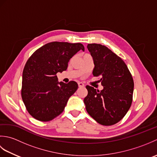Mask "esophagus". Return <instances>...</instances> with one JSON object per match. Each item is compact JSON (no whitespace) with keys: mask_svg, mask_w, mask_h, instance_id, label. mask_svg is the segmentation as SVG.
<instances>
[{"mask_svg":"<svg viewBox=\"0 0 157 157\" xmlns=\"http://www.w3.org/2000/svg\"><path fill=\"white\" fill-rule=\"evenodd\" d=\"M78 86L79 88H83V87H84L85 85L83 84L82 82H78Z\"/></svg>","mask_w":157,"mask_h":157,"instance_id":"34e87169","label":"esophagus"}]
</instances>
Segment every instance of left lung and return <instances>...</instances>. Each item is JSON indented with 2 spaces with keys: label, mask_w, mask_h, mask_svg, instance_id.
<instances>
[{
  "label": "left lung",
  "mask_w": 157,
  "mask_h": 157,
  "mask_svg": "<svg viewBox=\"0 0 157 157\" xmlns=\"http://www.w3.org/2000/svg\"><path fill=\"white\" fill-rule=\"evenodd\" d=\"M87 48L94 61L93 75L101 78L98 82L103 89L99 91L86 86V111L100 124L114 125L131 106L134 87L132 74L124 61L106 46L88 44Z\"/></svg>",
  "instance_id": "1"
}]
</instances>
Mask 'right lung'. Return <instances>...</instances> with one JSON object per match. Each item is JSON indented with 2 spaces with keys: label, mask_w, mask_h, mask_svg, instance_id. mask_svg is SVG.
Masks as SVG:
<instances>
[{
  "label": "right lung",
  "mask_w": 157,
  "mask_h": 157,
  "mask_svg": "<svg viewBox=\"0 0 157 157\" xmlns=\"http://www.w3.org/2000/svg\"><path fill=\"white\" fill-rule=\"evenodd\" d=\"M81 43L52 42L33 53L23 71L21 97L28 113L38 121H49L64 111L78 85L58 82L56 73L67 69L68 63L79 51Z\"/></svg>",
  "instance_id": "obj_1"
}]
</instances>
